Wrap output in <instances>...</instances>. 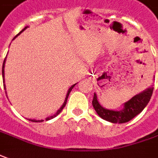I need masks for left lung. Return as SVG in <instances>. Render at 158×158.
<instances>
[{"mask_svg": "<svg viewBox=\"0 0 158 158\" xmlns=\"http://www.w3.org/2000/svg\"><path fill=\"white\" fill-rule=\"evenodd\" d=\"M153 85L132 97L129 101L124 104V108L120 110H114L106 109L98 103L97 95L94 93L93 99V106L98 115L101 118L113 124H124L129 122L133 118L138 115L151 100L153 93Z\"/></svg>", "mask_w": 158, "mask_h": 158, "instance_id": "8db88e82", "label": "left lung"}]
</instances>
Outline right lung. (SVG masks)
I'll return each instance as SVG.
<instances>
[{
	"mask_svg": "<svg viewBox=\"0 0 158 158\" xmlns=\"http://www.w3.org/2000/svg\"><path fill=\"white\" fill-rule=\"evenodd\" d=\"M27 27H24L23 29L21 30V31H20V33H19V34H17V35H16L15 37V38L13 39V40H15V39L16 37H17V36H19V35H20V34H21V33H22V32H23L24 30L27 29ZM5 62H6V58H5V60H4V61H3V65H2L3 85H4V89H5V92H6V85H5V73H4V68H5ZM75 85H76V84H74V85H72V86H71V87L69 88V89H68V91H67V93H66V96H65V101H64V103H63V105L61 106V107H60V109H59V110H57L56 113H55V114H53V115H52V116H50V117H48V118H46V120H47V121H48V120L52 119V118H55V117H56L57 115H59V114L60 113L61 110H63V108H64V107H65V105H66V101H67V98H68V96H69V94H70L71 91L73 90V88L74 87ZM6 94H7V92H6ZM28 120H29V121H32V122H36V123H39V122H42V121H44V120H42V119H41V120H39V119H38V120H36V119H31V118H28Z\"/></svg>",
	"mask_w": 158,
	"mask_h": 158,
	"instance_id": "add662e5",
	"label": "right lung"
}]
</instances>
